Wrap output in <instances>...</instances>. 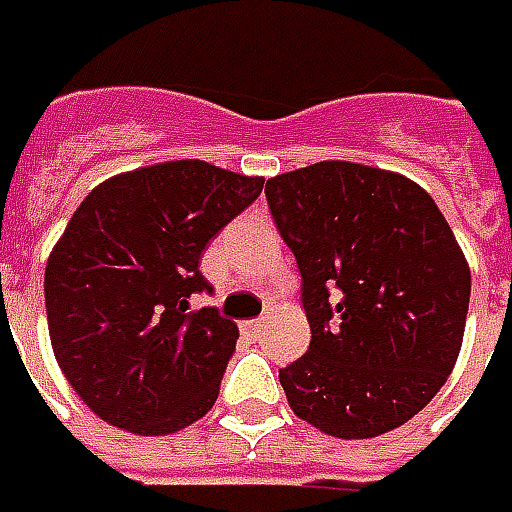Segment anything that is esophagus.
<instances>
[{"mask_svg": "<svg viewBox=\"0 0 512 512\" xmlns=\"http://www.w3.org/2000/svg\"><path fill=\"white\" fill-rule=\"evenodd\" d=\"M264 328V320H245L239 322V331L245 333V336H259V331Z\"/></svg>", "mask_w": 512, "mask_h": 512, "instance_id": "34e87169", "label": "esophagus"}]
</instances>
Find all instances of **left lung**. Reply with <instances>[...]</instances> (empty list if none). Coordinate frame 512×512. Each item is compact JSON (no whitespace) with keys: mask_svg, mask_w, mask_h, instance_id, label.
I'll return each instance as SVG.
<instances>
[{"mask_svg":"<svg viewBox=\"0 0 512 512\" xmlns=\"http://www.w3.org/2000/svg\"><path fill=\"white\" fill-rule=\"evenodd\" d=\"M303 275L311 344L278 372L289 408L333 438L400 427L447 383L471 270L436 201L402 173L328 159L267 179Z\"/></svg>","mask_w":512,"mask_h":512,"instance_id":"8db88e82","label":"left lung"}]
</instances>
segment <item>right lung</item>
Returning <instances> with one entry per match:
<instances>
[{"mask_svg":"<svg viewBox=\"0 0 512 512\" xmlns=\"http://www.w3.org/2000/svg\"><path fill=\"white\" fill-rule=\"evenodd\" d=\"M262 176L173 159L101 181L46 262V320L65 380L99 419L170 436L212 411L237 322L190 308L201 253L262 195Z\"/></svg>","mask_w":512,"mask_h":512,"instance_id":"right-lung-1","label":"right lung"}]
</instances>
